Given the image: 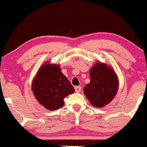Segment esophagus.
<instances>
[{"label": "esophagus", "mask_w": 147, "mask_h": 147, "mask_svg": "<svg viewBox=\"0 0 147 147\" xmlns=\"http://www.w3.org/2000/svg\"><path fill=\"white\" fill-rule=\"evenodd\" d=\"M75 88V91L76 92H80L81 90V86H75L74 87Z\"/></svg>", "instance_id": "obj_1"}]
</instances>
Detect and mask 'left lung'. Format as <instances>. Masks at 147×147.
Wrapping results in <instances>:
<instances>
[{"mask_svg":"<svg viewBox=\"0 0 147 147\" xmlns=\"http://www.w3.org/2000/svg\"><path fill=\"white\" fill-rule=\"evenodd\" d=\"M90 83L84 88V94L93 106L103 108L109 104L119 89V78L111 66L97 61L89 71Z\"/></svg>","mask_w":147,"mask_h":147,"instance_id":"1","label":"left lung"}]
</instances>
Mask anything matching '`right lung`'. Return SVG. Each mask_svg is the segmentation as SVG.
Segmentation results:
<instances>
[{
	"instance_id": "add662e5",
	"label": "right lung",
	"mask_w": 147,
	"mask_h": 147,
	"mask_svg": "<svg viewBox=\"0 0 147 147\" xmlns=\"http://www.w3.org/2000/svg\"><path fill=\"white\" fill-rule=\"evenodd\" d=\"M31 89L39 104L50 111L63 107V98L75 91L61 72L59 64L49 61L45 62L38 70L32 81Z\"/></svg>"
}]
</instances>
